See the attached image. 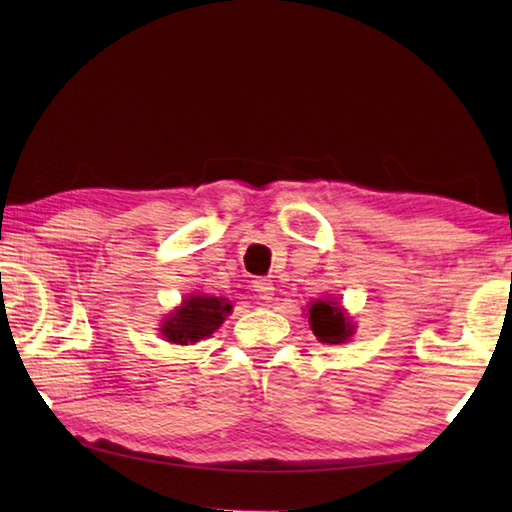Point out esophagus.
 I'll use <instances>...</instances> for the list:
<instances>
[{"instance_id":"obj_1","label":"esophagus","mask_w":512,"mask_h":512,"mask_svg":"<svg viewBox=\"0 0 512 512\" xmlns=\"http://www.w3.org/2000/svg\"><path fill=\"white\" fill-rule=\"evenodd\" d=\"M253 290L257 292V297H259V299L268 301V299H273V290H275V286H273V281H270V279L259 277V279H255V281H253Z\"/></svg>"}]
</instances>
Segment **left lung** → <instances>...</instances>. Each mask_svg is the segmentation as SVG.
Segmentation results:
<instances>
[{
  "mask_svg": "<svg viewBox=\"0 0 512 512\" xmlns=\"http://www.w3.org/2000/svg\"><path fill=\"white\" fill-rule=\"evenodd\" d=\"M308 314L312 332L321 343H345L354 334V325L345 317L341 306L332 301H314Z\"/></svg>",
  "mask_w": 512,
  "mask_h": 512,
  "instance_id": "obj_1",
  "label": "left lung"
}]
</instances>
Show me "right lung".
Masks as SVG:
<instances>
[{
  "label": "right lung",
  "mask_w": 512,
  "mask_h": 512,
  "mask_svg": "<svg viewBox=\"0 0 512 512\" xmlns=\"http://www.w3.org/2000/svg\"><path fill=\"white\" fill-rule=\"evenodd\" d=\"M231 308L233 306L226 299L193 295L182 303V308L173 312V317L167 319L160 330L171 343H198L220 328Z\"/></svg>",
  "instance_id": "right-lung-1"
}]
</instances>
